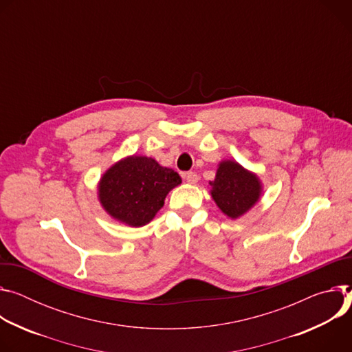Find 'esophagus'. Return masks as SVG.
Wrapping results in <instances>:
<instances>
[{"label": "esophagus", "instance_id": "1", "mask_svg": "<svg viewBox=\"0 0 352 352\" xmlns=\"http://www.w3.org/2000/svg\"><path fill=\"white\" fill-rule=\"evenodd\" d=\"M183 179H184L187 183L194 184V183H197L199 176H197L196 172H186V173H183Z\"/></svg>", "mask_w": 352, "mask_h": 352}]
</instances>
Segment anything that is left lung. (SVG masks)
<instances>
[{
	"instance_id": "8db88e82",
	"label": "left lung",
	"mask_w": 352,
	"mask_h": 352,
	"mask_svg": "<svg viewBox=\"0 0 352 352\" xmlns=\"http://www.w3.org/2000/svg\"><path fill=\"white\" fill-rule=\"evenodd\" d=\"M211 196L219 210L232 219L248 212L261 196V182L235 161H222L215 180L210 182Z\"/></svg>"
}]
</instances>
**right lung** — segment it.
<instances>
[{"label":"right lung","instance_id":"add662e5","mask_svg":"<svg viewBox=\"0 0 352 352\" xmlns=\"http://www.w3.org/2000/svg\"><path fill=\"white\" fill-rule=\"evenodd\" d=\"M182 183L177 172L146 156H129L109 168L98 191L104 211L130 226H144L153 219L168 192Z\"/></svg>","mask_w":352,"mask_h":352}]
</instances>
